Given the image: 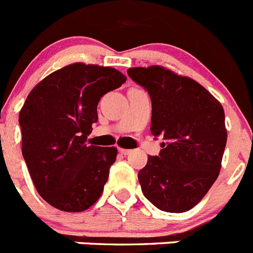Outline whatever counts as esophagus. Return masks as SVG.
<instances>
[{"label":"esophagus","instance_id":"34e87169","mask_svg":"<svg viewBox=\"0 0 253 253\" xmlns=\"http://www.w3.org/2000/svg\"><path fill=\"white\" fill-rule=\"evenodd\" d=\"M119 153L122 154V156H128L129 153H130V151L129 149H124V148H119Z\"/></svg>","mask_w":253,"mask_h":253}]
</instances>
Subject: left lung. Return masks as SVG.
Listing matches in <instances>:
<instances>
[{
  "label": "left lung",
  "mask_w": 253,
  "mask_h": 253,
  "mask_svg": "<svg viewBox=\"0 0 253 253\" xmlns=\"http://www.w3.org/2000/svg\"><path fill=\"white\" fill-rule=\"evenodd\" d=\"M126 72L151 97L152 134L166 140L138 172L143 195L160 210L184 213L204 198L220 171L227 144L223 106L202 84L163 67Z\"/></svg>",
  "instance_id": "obj_1"
}]
</instances>
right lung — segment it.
I'll list each match as a JSON object with an SVG mask.
<instances>
[{"label": "right lung", "instance_id": "obj_1", "mask_svg": "<svg viewBox=\"0 0 253 253\" xmlns=\"http://www.w3.org/2000/svg\"><path fill=\"white\" fill-rule=\"evenodd\" d=\"M126 81L111 67L73 63L31 90L19 115L22 157L42 198L63 211L97 202L116 160L115 147L87 146L97 104Z\"/></svg>", "mask_w": 253, "mask_h": 253}]
</instances>
